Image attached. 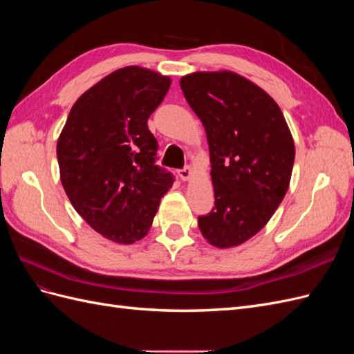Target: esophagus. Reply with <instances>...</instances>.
<instances>
[{"instance_id":"1","label":"esophagus","mask_w":354,"mask_h":354,"mask_svg":"<svg viewBox=\"0 0 354 354\" xmlns=\"http://www.w3.org/2000/svg\"><path fill=\"white\" fill-rule=\"evenodd\" d=\"M190 176H192V168H190V167H185V168L178 169V177H180L181 180H183V181L189 180Z\"/></svg>"}]
</instances>
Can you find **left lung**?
I'll return each instance as SVG.
<instances>
[{
  "mask_svg": "<svg viewBox=\"0 0 354 354\" xmlns=\"http://www.w3.org/2000/svg\"><path fill=\"white\" fill-rule=\"evenodd\" d=\"M207 133L214 207L198 217L211 245L230 248L259 233L289 187L295 147L277 103L241 75L195 72L180 80Z\"/></svg>",
  "mask_w": 354,
  "mask_h": 354,
  "instance_id": "obj_1",
  "label": "left lung"
}]
</instances>
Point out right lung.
<instances>
[{
    "mask_svg": "<svg viewBox=\"0 0 354 354\" xmlns=\"http://www.w3.org/2000/svg\"><path fill=\"white\" fill-rule=\"evenodd\" d=\"M171 80L140 66L104 77L75 102L57 140L60 180L80 216L102 236L130 245L152 226L174 177L156 165L147 127Z\"/></svg>",
    "mask_w": 354,
    "mask_h": 354,
    "instance_id": "add662e5",
    "label": "right lung"
}]
</instances>
